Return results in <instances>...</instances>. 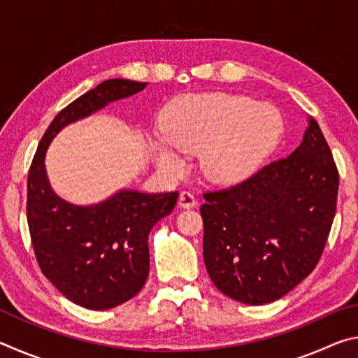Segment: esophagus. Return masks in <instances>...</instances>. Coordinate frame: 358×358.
<instances>
[{"label": "esophagus", "mask_w": 358, "mask_h": 358, "mask_svg": "<svg viewBox=\"0 0 358 358\" xmlns=\"http://www.w3.org/2000/svg\"><path fill=\"white\" fill-rule=\"evenodd\" d=\"M178 205L181 208H194L197 207V201L194 194L189 191H181L178 197Z\"/></svg>", "instance_id": "obj_1"}]
</instances>
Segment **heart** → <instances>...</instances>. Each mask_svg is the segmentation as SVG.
<instances>
[{
	"label": "heart",
	"mask_w": 358,
	"mask_h": 358,
	"mask_svg": "<svg viewBox=\"0 0 358 358\" xmlns=\"http://www.w3.org/2000/svg\"><path fill=\"white\" fill-rule=\"evenodd\" d=\"M273 107L227 93L183 96L167 107L162 134L150 141L156 164L171 175L185 171L181 155L201 153L205 177L217 185L245 180L262 164L280 137Z\"/></svg>",
	"instance_id": "obj_1"
}]
</instances>
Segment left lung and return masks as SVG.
Listing matches in <instances>:
<instances>
[{
  "mask_svg": "<svg viewBox=\"0 0 358 358\" xmlns=\"http://www.w3.org/2000/svg\"><path fill=\"white\" fill-rule=\"evenodd\" d=\"M339 175L317 121L301 143L241 183L203 194V260L215 286L246 305L290 292L316 268L336 213Z\"/></svg>",
  "mask_w": 358,
  "mask_h": 358,
  "instance_id": "1",
  "label": "left lung"
}]
</instances>
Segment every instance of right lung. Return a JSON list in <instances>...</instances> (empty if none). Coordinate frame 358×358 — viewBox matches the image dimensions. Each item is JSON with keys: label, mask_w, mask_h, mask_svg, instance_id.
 <instances>
[{"label": "right lung", "mask_w": 358, "mask_h": 358, "mask_svg": "<svg viewBox=\"0 0 358 358\" xmlns=\"http://www.w3.org/2000/svg\"><path fill=\"white\" fill-rule=\"evenodd\" d=\"M145 87L110 78L66 106L42 136L28 172L27 220L42 273L66 299L88 310H110L141 292L150 271V230L172 213L178 191L121 189L104 202L80 207L53 192L45 151L66 124Z\"/></svg>", "instance_id": "right-lung-1"}]
</instances>
